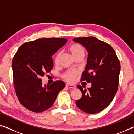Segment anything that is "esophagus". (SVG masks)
I'll use <instances>...</instances> for the list:
<instances>
[{
	"label": "esophagus",
	"instance_id": "1",
	"mask_svg": "<svg viewBox=\"0 0 134 134\" xmlns=\"http://www.w3.org/2000/svg\"><path fill=\"white\" fill-rule=\"evenodd\" d=\"M66 86L68 88H72V89H74V88H75V86L71 85V84H66Z\"/></svg>",
	"mask_w": 134,
	"mask_h": 134
}]
</instances>
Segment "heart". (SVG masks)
I'll use <instances>...</instances> for the list:
<instances>
[{
	"mask_svg": "<svg viewBox=\"0 0 134 134\" xmlns=\"http://www.w3.org/2000/svg\"><path fill=\"white\" fill-rule=\"evenodd\" d=\"M69 50L70 52L71 53V54H72L74 58H75L76 57H77L78 55L80 54H84V49L83 47L80 46L79 44H73L71 45L69 47ZM61 55V52L59 51L57 53L56 55H55L54 57V62L55 63H57L59 62V59ZM78 74V72L75 71H72V70H69L64 74L63 77L65 80H66L68 81L69 82H72L74 80H75V77H77Z\"/></svg>",
	"mask_w": 134,
	"mask_h": 134,
	"instance_id": "obj_1",
	"label": "heart"
}]
</instances>
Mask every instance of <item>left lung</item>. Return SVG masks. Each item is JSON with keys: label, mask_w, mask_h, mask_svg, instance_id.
Here are the masks:
<instances>
[{"label": "left lung", "mask_w": 134, "mask_h": 134, "mask_svg": "<svg viewBox=\"0 0 134 134\" xmlns=\"http://www.w3.org/2000/svg\"><path fill=\"white\" fill-rule=\"evenodd\" d=\"M88 51L87 65L81 80L91 83L88 90L79 85L82 97L76 101L80 110L88 114L101 111L110 105L117 91L120 63L113 47L93 36L75 38Z\"/></svg>", "instance_id": "8db88e82"}]
</instances>
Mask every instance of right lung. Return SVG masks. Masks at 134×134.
<instances>
[{"label": "right lung", "instance_id": "1", "mask_svg": "<svg viewBox=\"0 0 134 134\" xmlns=\"http://www.w3.org/2000/svg\"><path fill=\"white\" fill-rule=\"evenodd\" d=\"M67 42L65 38H42L19 47L12 62L14 84L18 100L29 110L41 113L50 108L65 87L58 80L43 86L41 77L53 68L51 56Z\"/></svg>", "mask_w": 134, "mask_h": 134}]
</instances>
